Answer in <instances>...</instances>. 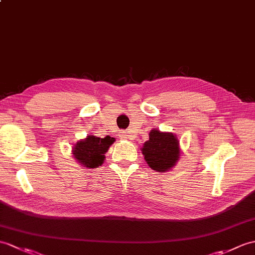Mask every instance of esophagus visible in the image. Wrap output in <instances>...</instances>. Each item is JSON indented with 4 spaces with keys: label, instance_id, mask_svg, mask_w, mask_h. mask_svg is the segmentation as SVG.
Returning a JSON list of instances; mask_svg holds the SVG:
<instances>
[{
    "label": "esophagus",
    "instance_id": "esophagus-1",
    "mask_svg": "<svg viewBox=\"0 0 255 255\" xmlns=\"http://www.w3.org/2000/svg\"><path fill=\"white\" fill-rule=\"evenodd\" d=\"M128 132H126V131H122V132H120V137L121 138H123V139H128L129 137H128Z\"/></svg>",
    "mask_w": 255,
    "mask_h": 255
}]
</instances>
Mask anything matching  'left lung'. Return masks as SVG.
<instances>
[{
    "instance_id": "left-lung-1",
    "label": "left lung",
    "mask_w": 255,
    "mask_h": 255,
    "mask_svg": "<svg viewBox=\"0 0 255 255\" xmlns=\"http://www.w3.org/2000/svg\"><path fill=\"white\" fill-rule=\"evenodd\" d=\"M141 151L147 165L163 173L173 168L180 156L179 141L176 135L157 129L151 130L149 140L144 142Z\"/></svg>"
}]
</instances>
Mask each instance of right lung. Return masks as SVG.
Masks as SVG:
<instances>
[{"instance_id": "1", "label": "right lung", "mask_w": 255, "mask_h": 255, "mask_svg": "<svg viewBox=\"0 0 255 255\" xmlns=\"http://www.w3.org/2000/svg\"><path fill=\"white\" fill-rule=\"evenodd\" d=\"M114 141L115 138L110 135H106L105 138H99L92 134L88 135L86 139H82L75 144L73 149L74 157L81 166L97 168L104 163V154Z\"/></svg>"}]
</instances>
